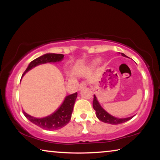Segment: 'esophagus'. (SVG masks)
Segmentation results:
<instances>
[{
    "mask_svg": "<svg viewBox=\"0 0 160 160\" xmlns=\"http://www.w3.org/2000/svg\"><path fill=\"white\" fill-rule=\"evenodd\" d=\"M87 82H85V81H84V82H82L80 84L79 87H78V89H79V90H81V89H83V88H84V87H87Z\"/></svg>",
    "mask_w": 160,
    "mask_h": 160,
    "instance_id": "esophagus-1",
    "label": "esophagus"
}]
</instances>
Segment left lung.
Returning <instances> with one entry per match:
<instances>
[{
  "instance_id": "8db88e82",
  "label": "left lung",
  "mask_w": 160,
  "mask_h": 160,
  "mask_svg": "<svg viewBox=\"0 0 160 160\" xmlns=\"http://www.w3.org/2000/svg\"><path fill=\"white\" fill-rule=\"evenodd\" d=\"M122 55L124 57H127L125 54L122 53ZM93 108L95 109V114L97 116V117L99 119L100 121L105 122V123H108L111 124H119L124 123L128 120L132 119V118L134 117H130L128 118H123V119H119V118H117L113 117L106 112V111L104 110L103 108L100 106V105L98 102L97 98H96L95 95H94V100H93Z\"/></svg>"
}]
</instances>
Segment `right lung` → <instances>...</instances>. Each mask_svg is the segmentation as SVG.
Returning <instances> with one entry per match:
<instances>
[{
    "label": "right lung",
    "mask_w": 160,
    "mask_h": 160,
    "mask_svg": "<svg viewBox=\"0 0 160 160\" xmlns=\"http://www.w3.org/2000/svg\"><path fill=\"white\" fill-rule=\"evenodd\" d=\"M64 55L61 54H52L49 53L43 54V56L35 59L30 63L27 69L24 72L23 75L27 73L28 71L32 69L36 65L47 62H59L62 60ZM22 75V76H23ZM77 98V92H75L72 95H70L65 98L64 102L61 105V106L52 115L42 119H37L28 115L25 111H23L24 115L28 120H30L32 123L40 127L41 128L47 130H58L63 128L70 122L71 119V114L73 112V108L76 99Z\"/></svg>",
    "instance_id": "1"
}]
</instances>
